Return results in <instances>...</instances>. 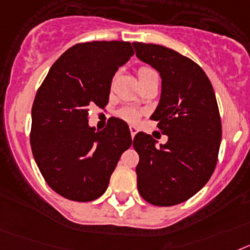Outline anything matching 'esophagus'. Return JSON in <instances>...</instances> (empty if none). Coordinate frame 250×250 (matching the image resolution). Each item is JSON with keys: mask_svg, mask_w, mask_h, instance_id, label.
<instances>
[{"mask_svg": "<svg viewBox=\"0 0 250 250\" xmlns=\"http://www.w3.org/2000/svg\"><path fill=\"white\" fill-rule=\"evenodd\" d=\"M129 131H131V136H132V138H134V136H136V134H137L138 129H137V127H134V125H129Z\"/></svg>", "mask_w": 250, "mask_h": 250, "instance_id": "1", "label": "esophagus"}]
</instances>
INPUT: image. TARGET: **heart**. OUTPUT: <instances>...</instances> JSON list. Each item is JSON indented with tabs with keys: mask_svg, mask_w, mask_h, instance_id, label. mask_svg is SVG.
Listing matches in <instances>:
<instances>
[{
	"mask_svg": "<svg viewBox=\"0 0 250 250\" xmlns=\"http://www.w3.org/2000/svg\"><path fill=\"white\" fill-rule=\"evenodd\" d=\"M137 74H138V79H140V82L147 80L152 77H158L157 71L153 70L152 68H148V66H142V68H140L138 69ZM140 114H141L140 110L132 107H125L119 112V116L122 117L125 121L131 123L137 122L138 118H140Z\"/></svg>",
	"mask_w": 250,
	"mask_h": 250,
	"instance_id": "1",
	"label": "heart"
}]
</instances>
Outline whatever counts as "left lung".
<instances>
[{"instance_id": "left-lung-1", "label": "left lung", "mask_w": 250, "mask_h": 250, "mask_svg": "<svg viewBox=\"0 0 250 250\" xmlns=\"http://www.w3.org/2000/svg\"><path fill=\"white\" fill-rule=\"evenodd\" d=\"M133 45L136 55L161 75V99L151 119L168 137L156 147L149 134L134 136L138 192L152 205H177L201 190L215 170L221 141L215 93L203 69L186 56L161 45Z\"/></svg>"}]
</instances>
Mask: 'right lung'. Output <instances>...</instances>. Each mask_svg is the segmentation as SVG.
<instances>
[{
	"instance_id": "add662e5",
	"label": "right lung",
	"mask_w": 250,
	"mask_h": 250,
	"mask_svg": "<svg viewBox=\"0 0 250 250\" xmlns=\"http://www.w3.org/2000/svg\"><path fill=\"white\" fill-rule=\"evenodd\" d=\"M127 41L80 42L54 62L32 104L30 145L47 185L65 199L92 201L105 192L121 155L132 145L128 125L109 118L89 127V109L108 104L110 83L133 55Z\"/></svg>"
}]
</instances>
